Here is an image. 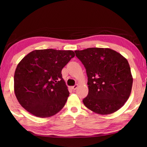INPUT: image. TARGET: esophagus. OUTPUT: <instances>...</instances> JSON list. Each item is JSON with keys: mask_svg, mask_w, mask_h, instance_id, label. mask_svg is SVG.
<instances>
[{"mask_svg": "<svg viewBox=\"0 0 147 147\" xmlns=\"http://www.w3.org/2000/svg\"><path fill=\"white\" fill-rule=\"evenodd\" d=\"M78 85H75L74 86H72V87H71V88L73 89V90H76V89L78 88Z\"/></svg>", "mask_w": 147, "mask_h": 147, "instance_id": "obj_1", "label": "esophagus"}]
</instances>
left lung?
<instances>
[{
  "instance_id": "8db88e82",
  "label": "left lung",
  "mask_w": 147,
  "mask_h": 147,
  "mask_svg": "<svg viewBox=\"0 0 147 147\" xmlns=\"http://www.w3.org/2000/svg\"><path fill=\"white\" fill-rule=\"evenodd\" d=\"M88 76V95L83 104L95 113L112 114L120 109L131 92L133 76L128 62L109 48L75 51Z\"/></svg>"
}]
</instances>
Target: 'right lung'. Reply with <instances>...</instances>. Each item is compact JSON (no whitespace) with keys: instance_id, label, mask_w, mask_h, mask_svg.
<instances>
[{"instance_id":"right-lung-1","label":"right lung","mask_w":147,"mask_h":147,"mask_svg":"<svg viewBox=\"0 0 147 147\" xmlns=\"http://www.w3.org/2000/svg\"><path fill=\"white\" fill-rule=\"evenodd\" d=\"M75 56L73 51L35 50L19 62L14 76L20 105L38 117H49L64 107L69 92L61 71Z\"/></svg>"}]
</instances>
